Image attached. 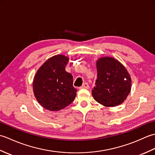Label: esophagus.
Returning a JSON list of instances; mask_svg holds the SVG:
<instances>
[{
  "label": "esophagus",
  "mask_w": 155,
  "mask_h": 155,
  "mask_svg": "<svg viewBox=\"0 0 155 155\" xmlns=\"http://www.w3.org/2000/svg\"><path fill=\"white\" fill-rule=\"evenodd\" d=\"M89 88V85H88V83H84L83 85H82V87L80 88Z\"/></svg>",
  "instance_id": "obj_1"
}]
</instances>
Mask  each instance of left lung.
<instances>
[{
    "instance_id": "1",
    "label": "left lung",
    "mask_w": 155,
    "mask_h": 155,
    "mask_svg": "<svg viewBox=\"0 0 155 155\" xmlns=\"http://www.w3.org/2000/svg\"><path fill=\"white\" fill-rule=\"evenodd\" d=\"M97 79L92 90L94 100L105 107L123 103L131 88V78L119 61L112 57H102L97 61Z\"/></svg>"
}]
</instances>
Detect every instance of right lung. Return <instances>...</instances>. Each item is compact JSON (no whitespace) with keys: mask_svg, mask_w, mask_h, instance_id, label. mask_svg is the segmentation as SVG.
<instances>
[{"mask_svg":"<svg viewBox=\"0 0 155 155\" xmlns=\"http://www.w3.org/2000/svg\"><path fill=\"white\" fill-rule=\"evenodd\" d=\"M68 58L55 55L39 68L33 81V92L41 106L51 111L63 109L73 102L77 90L73 77L65 71Z\"/></svg>","mask_w":155,"mask_h":155,"instance_id":"add662e5","label":"right lung"}]
</instances>
